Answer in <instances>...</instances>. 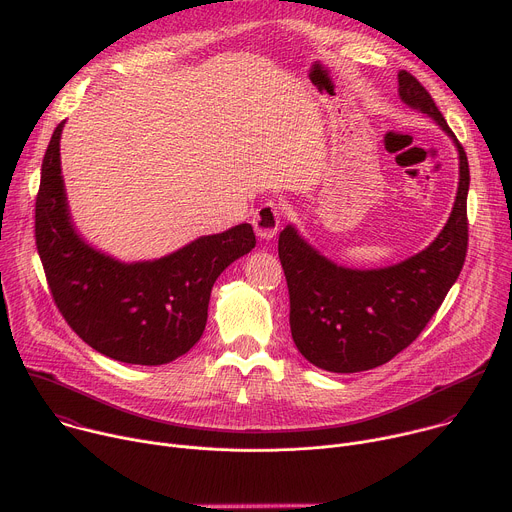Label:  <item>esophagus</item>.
Masks as SVG:
<instances>
[{
  "instance_id": "34e87169",
  "label": "esophagus",
  "mask_w": 512,
  "mask_h": 512,
  "mask_svg": "<svg viewBox=\"0 0 512 512\" xmlns=\"http://www.w3.org/2000/svg\"><path fill=\"white\" fill-rule=\"evenodd\" d=\"M253 229H255L257 237H261L265 241H269L277 235L279 210L273 202H265L253 212Z\"/></svg>"
}]
</instances>
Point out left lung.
<instances>
[{
  "label": "left lung",
  "instance_id": "8db88e82",
  "mask_svg": "<svg viewBox=\"0 0 512 512\" xmlns=\"http://www.w3.org/2000/svg\"><path fill=\"white\" fill-rule=\"evenodd\" d=\"M397 77L401 101L429 115L454 139L460 156L458 194L435 241L391 267H342L291 225L281 231L277 251L289 289L291 338L306 360L330 373L369 371L407 348L442 306L468 251L466 152L427 89L407 70Z\"/></svg>",
  "mask_w": 512,
  "mask_h": 512
}]
</instances>
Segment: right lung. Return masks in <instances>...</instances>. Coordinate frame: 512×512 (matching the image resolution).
Here are the masks:
<instances>
[{
    "label": "right lung",
    "mask_w": 512,
    "mask_h": 512,
    "mask_svg": "<svg viewBox=\"0 0 512 512\" xmlns=\"http://www.w3.org/2000/svg\"><path fill=\"white\" fill-rule=\"evenodd\" d=\"M52 133L36 196V247L56 308L91 348L127 364L172 362L202 336L210 291L233 261L255 247L253 227L192 241L156 261L121 263L72 227L60 172V133Z\"/></svg>",
    "instance_id": "right-lung-1"
}]
</instances>
